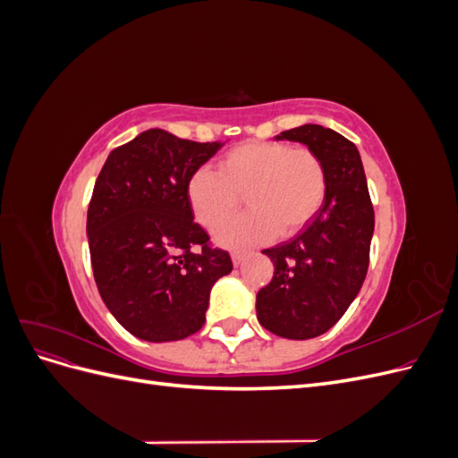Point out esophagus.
Returning <instances> with one entry per match:
<instances>
[{"mask_svg": "<svg viewBox=\"0 0 458 458\" xmlns=\"http://www.w3.org/2000/svg\"><path fill=\"white\" fill-rule=\"evenodd\" d=\"M244 258H246V252H233L231 254V259H233V266L234 267H239L241 263L244 261Z\"/></svg>", "mask_w": 458, "mask_h": 458, "instance_id": "esophagus-1", "label": "esophagus"}]
</instances>
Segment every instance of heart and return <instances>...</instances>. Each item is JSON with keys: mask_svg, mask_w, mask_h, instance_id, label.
Wrapping results in <instances>:
<instances>
[{"mask_svg": "<svg viewBox=\"0 0 458 458\" xmlns=\"http://www.w3.org/2000/svg\"><path fill=\"white\" fill-rule=\"evenodd\" d=\"M217 171L199 168L192 174L187 199L199 224L216 229L237 212L244 195L248 212L214 234V241L225 248L267 242L276 233L294 234L325 200V165L310 148L248 141L221 157Z\"/></svg>", "mask_w": 458, "mask_h": 458, "instance_id": "heart-1", "label": "heart"}]
</instances>
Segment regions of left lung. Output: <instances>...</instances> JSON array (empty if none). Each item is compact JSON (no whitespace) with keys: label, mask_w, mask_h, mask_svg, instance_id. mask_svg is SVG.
<instances>
[{"label":"left lung","mask_w":458,"mask_h":458,"mask_svg":"<svg viewBox=\"0 0 458 458\" xmlns=\"http://www.w3.org/2000/svg\"><path fill=\"white\" fill-rule=\"evenodd\" d=\"M275 140L306 145L321 158L327 192L321 210L294 239L263 254L275 275L256 296L258 321L273 335L310 340L335 327L363 286L374 212L357 147L338 131L303 123Z\"/></svg>","instance_id":"1"}]
</instances>
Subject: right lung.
Returning a JSON list of instances; mask_svg holds the SVG:
<instances>
[{
    "label": "right lung",
    "mask_w": 458,
    "mask_h": 458,
    "mask_svg": "<svg viewBox=\"0 0 458 458\" xmlns=\"http://www.w3.org/2000/svg\"><path fill=\"white\" fill-rule=\"evenodd\" d=\"M225 143L152 128L110 152L97 177L86 227L95 283L116 321L145 342L195 335L212 286L233 271L227 252L206 246L187 199L189 177Z\"/></svg>",
    "instance_id": "obj_1"
}]
</instances>
